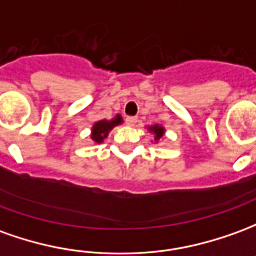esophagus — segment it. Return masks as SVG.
I'll list each match as a JSON object with an SVG mask.
<instances>
[{"mask_svg":"<svg viewBox=\"0 0 256 256\" xmlns=\"http://www.w3.org/2000/svg\"><path fill=\"white\" fill-rule=\"evenodd\" d=\"M126 123H128V126H134V124L137 123V118H134V116H128V118H126Z\"/></svg>","mask_w":256,"mask_h":256,"instance_id":"obj_1","label":"esophagus"}]
</instances>
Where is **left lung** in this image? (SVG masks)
Wrapping results in <instances>:
<instances>
[{"instance_id": "left-lung-1", "label": "left lung", "mask_w": 256, "mask_h": 256, "mask_svg": "<svg viewBox=\"0 0 256 256\" xmlns=\"http://www.w3.org/2000/svg\"><path fill=\"white\" fill-rule=\"evenodd\" d=\"M148 128V132L154 136V144H158L159 141L162 140L164 137H165L166 130L165 128L162 126V124H158V123H155V124H151V126H146Z\"/></svg>"}]
</instances>
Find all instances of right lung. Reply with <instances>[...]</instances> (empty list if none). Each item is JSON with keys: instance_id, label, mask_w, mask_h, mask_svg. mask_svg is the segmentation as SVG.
Listing matches in <instances>:
<instances>
[{"instance_id": "right-lung-1", "label": "right lung", "mask_w": 256, "mask_h": 256, "mask_svg": "<svg viewBox=\"0 0 256 256\" xmlns=\"http://www.w3.org/2000/svg\"><path fill=\"white\" fill-rule=\"evenodd\" d=\"M123 123V118L119 114L115 116V118H112L110 120H106V119H104V120H98L92 124V128H91V134H90V138L92 141V144H101L104 142V140L108 137V134L116 126H119V124H122Z\"/></svg>"}]
</instances>
